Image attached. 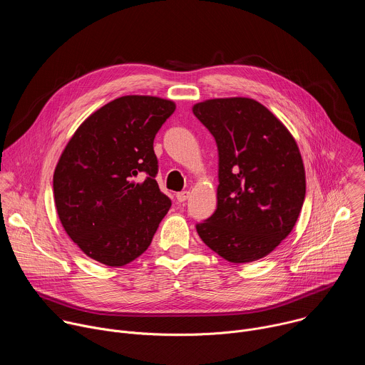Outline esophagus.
<instances>
[{
	"label": "esophagus",
	"instance_id": "34e87169",
	"mask_svg": "<svg viewBox=\"0 0 365 365\" xmlns=\"http://www.w3.org/2000/svg\"><path fill=\"white\" fill-rule=\"evenodd\" d=\"M187 197H189V192H187V190H183V192L176 193V199H178L179 202H185V200H187Z\"/></svg>",
	"mask_w": 365,
	"mask_h": 365
}]
</instances>
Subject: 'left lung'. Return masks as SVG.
<instances>
[{
  "mask_svg": "<svg viewBox=\"0 0 365 365\" xmlns=\"http://www.w3.org/2000/svg\"><path fill=\"white\" fill-rule=\"evenodd\" d=\"M192 111L214 135L220 158L217 210L196 231L227 262H255L299 218L306 193L299 147L283 123L251 98L207 99Z\"/></svg>",
  "mask_w": 365,
  "mask_h": 365,
  "instance_id": "left-lung-1",
  "label": "left lung"
}]
</instances>
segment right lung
<instances>
[{
    "instance_id": "1",
    "label": "right lung",
    "mask_w": 365,
    "mask_h": 365,
    "mask_svg": "<svg viewBox=\"0 0 365 365\" xmlns=\"http://www.w3.org/2000/svg\"><path fill=\"white\" fill-rule=\"evenodd\" d=\"M173 101L127 95L91 114L66 144L53 175L59 220L96 262L121 267L140 257L172 206L155 182L153 141Z\"/></svg>"
}]
</instances>
